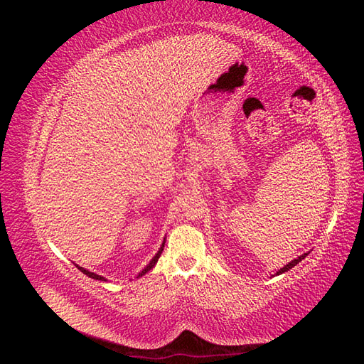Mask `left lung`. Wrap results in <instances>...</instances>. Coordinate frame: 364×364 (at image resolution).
<instances>
[{
  "label": "left lung",
  "instance_id": "obj_1",
  "mask_svg": "<svg viewBox=\"0 0 364 364\" xmlns=\"http://www.w3.org/2000/svg\"><path fill=\"white\" fill-rule=\"evenodd\" d=\"M308 255V253H302V255L301 257H297L296 259H293V261H290L289 264H285V266L281 269V270H278L277 272V274H281V273H284V272H289L290 269H293L294 266H296V264H299V261H302L305 257Z\"/></svg>",
  "mask_w": 364,
  "mask_h": 364
}]
</instances>
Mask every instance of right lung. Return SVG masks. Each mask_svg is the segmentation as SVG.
<instances>
[{"mask_svg": "<svg viewBox=\"0 0 364 364\" xmlns=\"http://www.w3.org/2000/svg\"><path fill=\"white\" fill-rule=\"evenodd\" d=\"M164 245H165V238H164V241H162V245H161L159 250L156 252V255L153 257V258L150 259V262L147 264V266H146L144 269H142V270L138 273V277H136V278H141L142 274H146L147 272H150L153 267H155V264L158 262V259H159V257H161V253H162V250H164ZM75 267H79V270H82L85 274H87V277L92 278V279H98V281H107L106 278H103V277H102V274H97V273H94V272L86 270V269H83V267H80V266H77V264H75Z\"/></svg>", "mask_w": 364, "mask_h": 364, "instance_id": "obj_1", "label": "right lung"}]
</instances>
